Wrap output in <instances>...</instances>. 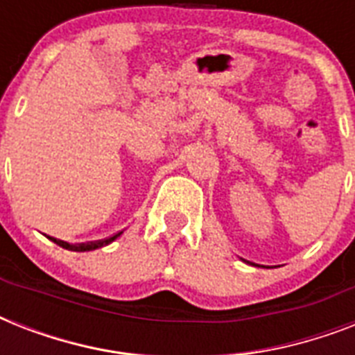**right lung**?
<instances>
[{"instance_id": "right-lung-1", "label": "right lung", "mask_w": 355, "mask_h": 355, "mask_svg": "<svg viewBox=\"0 0 355 355\" xmlns=\"http://www.w3.org/2000/svg\"><path fill=\"white\" fill-rule=\"evenodd\" d=\"M123 232H118L116 236L108 237V239H101V241H96V243H80V245H69V243L62 241V239H57V237H49L53 243H57L58 247L66 248V250H73V252H88V250H96V248H101L108 243H112L114 239H118Z\"/></svg>"}]
</instances>
